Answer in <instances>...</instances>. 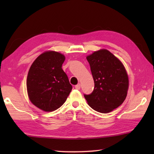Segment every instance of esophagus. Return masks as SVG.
Masks as SVG:
<instances>
[{"mask_svg":"<svg viewBox=\"0 0 154 154\" xmlns=\"http://www.w3.org/2000/svg\"><path fill=\"white\" fill-rule=\"evenodd\" d=\"M75 89H77V90H80L81 84H80V83H79V84H77V85H75Z\"/></svg>","mask_w":154,"mask_h":154,"instance_id":"esophagus-1","label":"esophagus"}]
</instances>
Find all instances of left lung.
Instances as JSON below:
<instances>
[{
	"label": "left lung",
	"mask_w": 154,
	"mask_h": 154,
	"mask_svg": "<svg viewBox=\"0 0 154 154\" xmlns=\"http://www.w3.org/2000/svg\"><path fill=\"white\" fill-rule=\"evenodd\" d=\"M94 82L90 94H84L94 110L107 113L120 106L126 98L129 81L119 60L106 49L94 51L87 56Z\"/></svg>",
	"instance_id": "8db88e82"
}]
</instances>
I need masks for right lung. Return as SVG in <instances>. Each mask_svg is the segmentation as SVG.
<instances>
[{
	"mask_svg": "<svg viewBox=\"0 0 154 154\" xmlns=\"http://www.w3.org/2000/svg\"><path fill=\"white\" fill-rule=\"evenodd\" d=\"M65 56L48 51L38 56L28 71L26 86L30 100L44 111L56 110L63 105L72 85L62 69Z\"/></svg>",
	"mask_w": 154,
	"mask_h": 154,
	"instance_id": "add662e5",
	"label": "right lung"
}]
</instances>
